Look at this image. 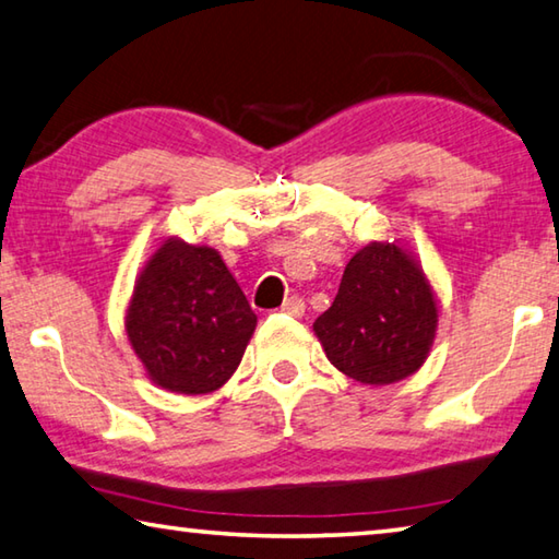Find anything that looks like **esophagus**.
Returning a JSON list of instances; mask_svg holds the SVG:
<instances>
[{
	"label": "esophagus",
	"mask_w": 559,
	"mask_h": 559,
	"mask_svg": "<svg viewBox=\"0 0 559 559\" xmlns=\"http://www.w3.org/2000/svg\"><path fill=\"white\" fill-rule=\"evenodd\" d=\"M281 310L293 318H300L302 313H306V300H302L300 296H290V298H286V302H283Z\"/></svg>",
	"instance_id": "34e87169"
}]
</instances>
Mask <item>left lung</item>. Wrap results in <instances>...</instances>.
I'll return each mask as SVG.
<instances>
[{
  "mask_svg": "<svg viewBox=\"0 0 559 559\" xmlns=\"http://www.w3.org/2000/svg\"><path fill=\"white\" fill-rule=\"evenodd\" d=\"M439 300L402 241H370L345 266L337 296L313 323L330 365L359 384H394L427 362Z\"/></svg>",
  "mask_w": 559,
  "mask_h": 559,
  "instance_id": "8db88e82",
  "label": "left lung"
}]
</instances>
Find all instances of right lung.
Here are the masks:
<instances>
[{
    "label": "right lung",
    "instance_id": "obj_1",
    "mask_svg": "<svg viewBox=\"0 0 559 559\" xmlns=\"http://www.w3.org/2000/svg\"><path fill=\"white\" fill-rule=\"evenodd\" d=\"M257 313L222 253L167 236L140 269L126 333L150 382L175 394H210L231 380Z\"/></svg>",
    "mask_w": 559,
    "mask_h": 559
}]
</instances>
